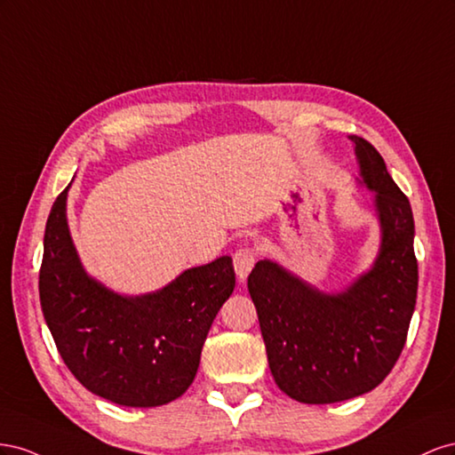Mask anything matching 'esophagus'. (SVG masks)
<instances>
[{
	"mask_svg": "<svg viewBox=\"0 0 455 455\" xmlns=\"http://www.w3.org/2000/svg\"><path fill=\"white\" fill-rule=\"evenodd\" d=\"M255 261H257V255L251 248L236 250V253H235V270H236V276H238L240 282L248 278Z\"/></svg>",
	"mask_w": 455,
	"mask_h": 455,
	"instance_id": "obj_1",
	"label": "esophagus"
}]
</instances>
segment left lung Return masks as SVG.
<instances>
[{"label":"left lung","mask_w":455,"mask_h":455,"mask_svg":"<svg viewBox=\"0 0 455 455\" xmlns=\"http://www.w3.org/2000/svg\"><path fill=\"white\" fill-rule=\"evenodd\" d=\"M350 140L358 183L375 192L381 243L371 268L335 293L272 259L259 261L248 278L272 378L303 404H333L378 387L404 348L418 297L410 202L381 154L366 139Z\"/></svg>","instance_id":"obj_1"}]
</instances>
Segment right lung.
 I'll list each match as a JSON object with an SVG mask.
<instances>
[{
	"instance_id": "add662e5",
	"label": "right lung",
	"mask_w": 455,
	"mask_h": 455,
	"mask_svg": "<svg viewBox=\"0 0 455 455\" xmlns=\"http://www.w3.org/2000/svg\"><path fill=\"white\" fill-rule=\"evenodd\" d=\"M64 188L45 225L40 301L64 364L87 391L114 404L154 408L192 385L219 308L235 291L223 255L142 295H122L89 276L70 236Z\"/></svg>"
}]
</instances>
